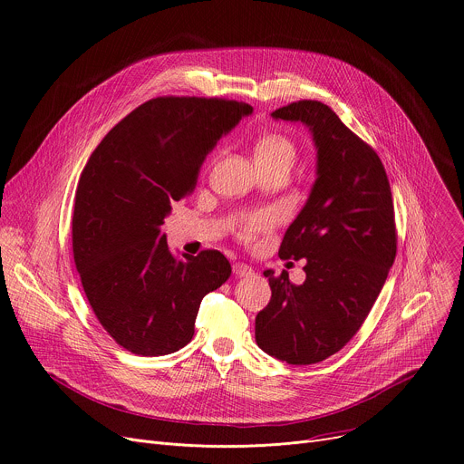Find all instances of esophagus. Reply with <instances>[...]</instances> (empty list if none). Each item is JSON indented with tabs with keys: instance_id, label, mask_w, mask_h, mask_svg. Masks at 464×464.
<instances>
[{
	"instance_id": "1",
	"label": "esophagus",
	"mask_w": 464,
	"mask_h": 464,
	"mask_svg": "<svg viewBox=\"0 0 464 464\" xmlns=\"http://www.w3.org/2000/svg\"><path fill=\"white\" fill-rule=\"evenodd\" d=\"M233 273L237 276H251L255 271H253L251 266H247L244 262H237V264H233Z\"/></svg>"
}]
</instances>
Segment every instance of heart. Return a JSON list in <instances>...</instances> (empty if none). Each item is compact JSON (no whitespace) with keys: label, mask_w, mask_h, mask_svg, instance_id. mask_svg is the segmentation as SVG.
Listing matches in <instances>:
<instances>
[{"label":"heart","mask_w":464,"mask_h":464,"mask_svg":"<svg viewBox=\"0 0 464 464\" xmlns=\"http://www.w3.org/2000/svg\"><path fill=\"white\" fill-rule=\"evenodd\" d=\"M295 160V145L293 141L278 132H267L260 136L255 143V162L256 164H276V162H287L293 164ZM275 222V215L271 211H260L251 217H247L240 227L238 237L244 242H251L256 235L267 231Z\"/></svg>","instance_id":"obj_1"}]
</instances>
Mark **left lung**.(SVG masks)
Listing matches in <instances>:
<instances>
[{
	"label": "left lung",
	"mask_w": 464,
	"mask_h": 464,
	"mask_svg": "<svg viewBox=\"0 0 464 464\" xmlns=\"http://www.w3.org/2000/svg\"><path fill=\"white\" fill-rule=\"evenodd\" d=\"M302 121L317 145V180L287 227L280 258H305V280L264 271L271 300L255 319L256 344L287 364L321 362L361 330L397 253L395 211L379 154L323 102L271 112Z\"/></svg>",
	"instance_id": "obj_1"
}]
</instances>
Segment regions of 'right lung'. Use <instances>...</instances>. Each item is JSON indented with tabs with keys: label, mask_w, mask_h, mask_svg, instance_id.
Listing matches in <instances>:
<instances>
[{
	"label": "right lung",
	"mask_w": 464,
	"mask_h": 464,
	"mask_svg": "<svg viewBox=\"0 0 464 464\" xmlns=\"http://www.w3.org/2000/svg\"><path fill=\"white\" fill-rule=\"evenodd\" d=\"M253 107L227 98L159 96L116 123L82 171L72 255L92 312L141 357L179 352L202 298L231 275L217 249L177 256L160 227L197 186L206 154Z\"/></svg>",
	"instance_id": "right-lung-1"
}]
</instances>
